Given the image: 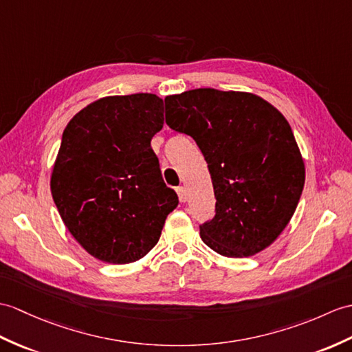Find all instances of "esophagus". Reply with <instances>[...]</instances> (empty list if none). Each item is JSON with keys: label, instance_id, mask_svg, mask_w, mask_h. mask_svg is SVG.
<instances>
[{"label": "esophagus", "instance_id": "1", "mask_svg": "<svg viewBox=\"0 0 352 352\" xmlns=\"http://www.w3.org/2000/svg\"><path fill=\"white\" fill-rule=\"evenodd\" d=\"M177 193H178V199H179V202H186V199H187V195H186V190H184V187H183V186L177 187Z\"/></svg>", "mask_w": 352, "mask_h": 352}]
</instances>
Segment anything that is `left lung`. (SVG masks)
Instances as JSON below:
<instances>
[{"mask_svg":"<svg viewBox=\"0 0 352 352\" xmlns=\"http://www.w3.org/2000/svg\"><path fill=\"white\" fill-rule=\"evenodd\" d=\"M166 124L195 139L213 182L216 214L199 226L228 258L268 248L288 225L305 186L289 122L250 93L198 88L165 99Z\"/></svg>","mask_w":352,"mask_h":352,"instance_id":"8db88e82","label":"left lung"}]
</instances>
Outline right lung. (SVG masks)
I'll return each instance as SVG.
<instances>
[{"mask_svg": "<svg viewBox=\"0 0 352 352\" xmlns=\"http://www.w3.org/2000/svg\"><path fill=\"white\" fill-rule=\"evenodd\" d=\"M163 127L156 94L103 97L64 129L51 190L64 225L89 255L129 264L156 246L178 206L151 139Z\"/></svg>", "mask_w": 352, "mask_h": 352, "instance_id": "obj_1", "label": "right lung"}]
</instances>
